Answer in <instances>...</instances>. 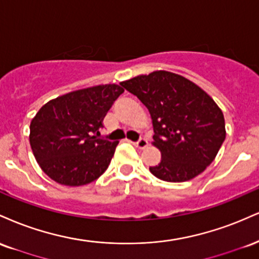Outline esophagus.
Listing matches in <instances>:
<instances>
[{
    "label": "esophagus",
    "instance_id": "34e87169",
    "mask_svg": "<svg viewBox=\"0 0 259 259\" xmlns=\"http://www.w3.org/2000/svg\"><path fill=\"white\" fill-rule=\"evenodd\" d=\"M135 145L138 149H144V148L148 147V141L145 138H141L138 142L135 143Z\"/></svg>",
    "mask_w": 259,
    "mask_h": 259
}]
</instances>
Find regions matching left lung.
<instances>
[{
    "label": "left lung",
    "mask_w": 259,
    "mask_h": 259,
    "mask_svg": "<svg viewBox=\"0 0 259 259\" xmlns=\"http://www.w3.org/2000/svg\"><path fill=\"white\" fill-rule=\"evenodd\" d=\"M148 108L154 127L151 144L161 161L149 167L156 178L181 183L211 165L226 139L223 112L202 88L183 76L156 70L120 82Z\"/></svg>",
    "instance_id": "obj_1"
}]
</instances>
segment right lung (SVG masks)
I'll return each instance as SVG.
<instances>
[{
    "label": "right lung",
    "mask_w": 259,
    "mask_h": 259,
    "mask_svg": "<svg viewBox=\"0 0 259 259\" xmlns=\"http://www.w3.org/2000/svg\"><path fill=\"white\" fill-rule=\"evenodd\" d=\"M123 92L115 83L82 88L50 100L36 112L29 141L48 177L66 187H81L105 172L118 142L99 139V130Z\"/></svg>",
    "instance_id": "add662e5"
}]
</instances>
